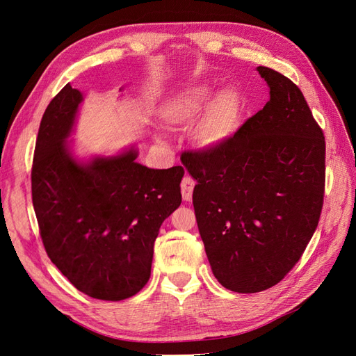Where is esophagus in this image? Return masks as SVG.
I'll return each mask as SVG.
<instances>
[{"instance_id": "34e87169", "label": "esophagus", "mask_w": 356, "mask_h": 356, "mask_svg": "<svg viewBox=\"0 0 356 356\" xmlns=\"http://www.w3.org/2000/svg\"><path fill=\"white\" fill-rule=\"evenodd\" d=\"M196 182L190 177H184L181 182V193H182V199L186 202H190L193 197V190H195Z\"/></svg>"}]
</instances>
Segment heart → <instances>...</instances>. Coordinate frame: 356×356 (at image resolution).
Returning a JSON list of instances; mask_svg holds the SVG:
<instances>
[{
    "mask_svg": "<svg viewBox=\"0 0 356 356\" xmlns=\"http://www.w3.org/2000/svg\"><path fill=\"white\" fill-rule=\"evenodd\" d=\"M211 86L200 83L170 95L159 106V117L170 131H181L190 126L205 108L193 127V138L203 149L221 147L238 126L241 105L234 90L222 89L210 101Z\"/></svg>",
    "mask_w": 356,
    "mask_h": 356,
    "instance_id": "obj_1",
    "label": "heart"
}]
</instances>
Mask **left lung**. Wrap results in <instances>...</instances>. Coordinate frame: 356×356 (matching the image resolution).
<instances>
[{"label": "left lung", "mask_w": 356, "mask_h": 356, "mask_svg": "<svg viewBox=\"0 0 356 356\" xmlns=\"http://www.w3.org/2000/svg\"><path fill=\"white\" fill-rule=\"evenodd\" d=\"M270 99L221 147L182 154L204 252L218 282L241 294L281 282L319 221L325 139L303 93L257 67Z\"/></svg>", "instance_id": "8db88e82"}]
</instances>
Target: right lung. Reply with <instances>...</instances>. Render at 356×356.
Here are the masks:
<instances>
[{"mask_svg": "<svg viewBox=\"0 0 356 356\" xmlns=\"http://www.w3.org/2000/svg\"><path fill=\"white\" fill-rule=\"evenodd\" d=\"M83 101L68 83L41 118L32 203L60 273L86 296L120 301L148 282L160 225L181 204L184 169L138 163L136 145L108 156L75 154L71 136Z\"/></svg>", "mask_w": 356, "mask_h": 356, "instance_id": "right-lung-1", "label": "right lung"}]
</instances>
